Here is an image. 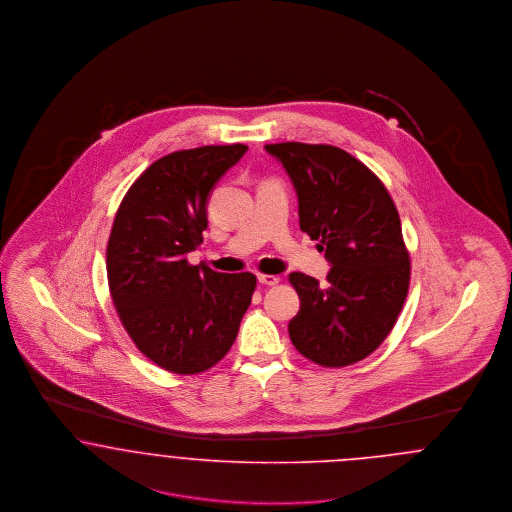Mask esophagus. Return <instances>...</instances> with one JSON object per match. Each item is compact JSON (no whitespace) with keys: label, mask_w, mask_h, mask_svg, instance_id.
<instances>
[{"label":"esophagus","mask_w":512,"mask_h":512,"mask_svg":"<svg viewBox=\"0 0 512 512\" xmlns=\"http://www.w3.org/2000/svg\"><path fill=\"white\" fill-rule=\"evenodd\" d=\"M258 283H260V285H266V287H273V285L279 283V277L266 275V273H258Z\"/></svg>","instance_id":"obj_1"}]
</instances>
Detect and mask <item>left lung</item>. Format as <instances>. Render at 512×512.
<instances>
[{
  "instance_id": "8db88e82",
  "label": "left lung",
  "mask_w": 512,
  "mask_h": 512,
  "mask_svg": "<svg viewBox=\"0 0 512 512\" xmlns=\"http://www.w3.org/2000/svg\"><path fill=\"white\" fill-rule=\"evenodd\" d=\"M298 195L300 229L331 262L319 285L290 273L300 312L289 323L294 348L321 367H346L373 354L396 325L411 262L398 208L384 183L333 145H266Z\"/></svg>"
}]
</instances>
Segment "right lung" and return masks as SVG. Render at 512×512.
<instances>
[{
    "label": "right lung",
    "instance_id": "right-lung-1",
    "mask_svg": "<svg viewBox=\"0 0 512 512\" xmlns=\"http://www.w3.org/2000/svg\"><path fill=\"white\" fill-rule=\"evenodd\" d=\"M246 145H204L153 162L120 202L107 245L116 313L137 350L158 367L197 375L233 346L256 289L252 273L193 266L208 227L214 183Z\"/></svg>",
    "mask_w": 512,
    "mask_h": 512
}]
</instances>
